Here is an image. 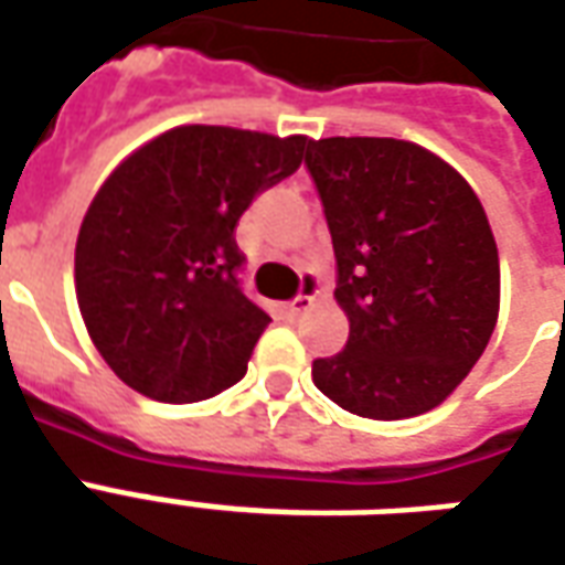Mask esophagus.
Masks as SVG:
<instances>
[{
  "mask_svg": "<svg viewBox=\"0 0 565 565\" xmlns=\"http://www.w3.org/2000/svg\"><path fill=\"white\" fill-rule=\"evenodd\" d=\"M315 296H318V287H315V281L308 278L306 290L296 296V299H290V302H287V311H290V315H302V311H308V308L315 306Z\"/></svg>",
  "mask_w": 565,
  "mask_h": 565,
  "instance_id": "esophagus-1",
  "label": "esophagus"
}]
</instances>
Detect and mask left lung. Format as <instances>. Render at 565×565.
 <instances>
[{"label":"left lung","instance_id":"left-lung-1","mask_svg":"<svg viewBox=\"0 0 565 565\" xmlns=\"http://www.w3.org/2000/svg\"><path fill=\"white\" fill-rule=\"evenodd\" d=\"M306 166L351 323L344 351L315 360L311 379L351 415H424L457 391L497 327L499 254L484 205L415 141H308Z\"/></svg>","mask_w":565,"mask_h":565}]
</instances>
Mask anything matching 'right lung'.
I'll return each instance as SVG.
<instances>
[{
    "label": "right lung",
    "mask_w": 565,
    "mask_h": 565,
    "mask_svg": "<svg viewBox=\"0 0 565 565\" xmlns=\"http://www.w3.org/2000/svg\"><path fill=\"white\" fill-rule=\"evenodd\" d=\"M306 148V136L193 124L105 178L81 223L75 294L96 351L132 391L199 403L245 379L271 318L238 287L235 226Z\"/></svg>",
    "instance_id": "right-lung-1"
}]
</instances>
